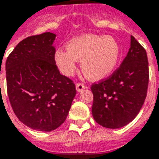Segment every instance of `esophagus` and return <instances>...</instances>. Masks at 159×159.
I'll return each mask as SVG.
<instances>
[{"instance_id": "esophagus-1", "label": "esophagus", "mask_w": 159, "mask_h": 159, "mask_svg": "<svg viewBox=\"0 0 159 159\" xmlns=\"http://www.w3.org/2000/svg\"><path fill=\"white\" fill-rule=\"evenodd\" d=\"M76 89L77 92H82L85 89V86L83 84H82V83H77L76 85Z\"/></svg>"}]
</instances>
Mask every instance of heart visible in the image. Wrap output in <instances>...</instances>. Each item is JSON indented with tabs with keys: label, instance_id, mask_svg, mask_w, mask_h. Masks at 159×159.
I'll return each mask as SVG.
<instances>
[{
	"label": "heart",
	"instance_id": "obj_1",
	"mask_svg": "<svg viewBox=\"0 0 159 159\" xmlns=\"http://www.w3.org/2000/svg\"><path fill=\"white\" fill-rule=\"evenodd\" d=\"M120 58V47L112 36L84 34L73 38L67 48H59L54 54V61L61 73L71 76L81 62L85 76L100 81L113 74Z\"/></svg>",
	"mask_w": 159,
	"mask_h": 159
}]
</instances>
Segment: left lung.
<instances>
[{
    "instance_id": "obj_1",
    "label": "left lung",
    "mask_w": 159,
    "mask_h": 159,
    "mask_svg": "<svg viewBox=\"0 0 159 159\" xmlns=\"http://www.w3.org/2000/svg\"><path fill=\"white\" fill-rule=\"evenodd\" d=\"M149 82L146 52L131 36L127 55L109 78L94 83L92 114L103 127L117 129L132 121L144 104Z\"/></svg>"
}]
</instances>
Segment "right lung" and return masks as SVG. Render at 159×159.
I'll list each match as a JSON object with an SVG mask.
<instances>
[{
	"label": "right lung",
	"instance_id": "1",
	"mask_svg": "<svg viewBox=\"0 0 159 159\" xmlns=\"http://www.w3.org/2000/svg\"><path fill=\"white\" fill-rule=\"evenodd\" d=\"M56 36L45 33L26 38L6 61L7 95L14 114L25 126L40 132L64 123L76 94L75 84L61 75L54 61Z\"/></svg>",
	"mask_w": 159,
	"mask_h": 159
}]
</instances>
